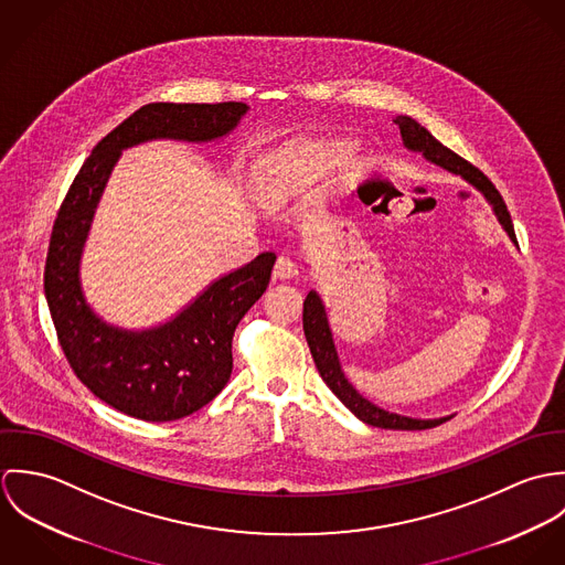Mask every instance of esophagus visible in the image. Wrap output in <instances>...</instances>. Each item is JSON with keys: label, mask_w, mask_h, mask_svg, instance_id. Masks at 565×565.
<instances>
[{"label": "esophagus", "mask_w": 565, "mask_h": 565, "mask_svg": "<svg viewBox=\"0 0 565 565\" xmlns=\"http://www.w3.org/2000/svg\"><path fill=\"white\" fill-rule=\"evenodd\" d=\"M298 276V265L289 258V256H278L276 265H274V278H280V280H287V278H294Z\"/></svg>", "instance_id": "esophagus-1"}]
</instances>
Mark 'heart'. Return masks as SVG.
Returning a JSON list of instances; mask_svg holds the SVG:
<instances>
[{
	"label": "heart",
	"mask_w": 565,
	"mask_h": 565,
	"mask_svg": "<svg viewBox=\"0 0 565 565\" xmlns=\"http://www.w3.org/2000/svg\"><path fill=\"white\" fill-rule=\"evenodd\" d=\"M334 148L316 143H291L256 167V193L263 202H278L296 191H300L320 169L323 162L334 157Z\"/></svg>",
	"instance_id": "b5f03b06"
}]
</instances>
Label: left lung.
<instances>
[{"instance_id": "obj_1", "label": "left lung", "mask_w": 565, "mask_h": 565, "mask_svg": "<svg viewBox=\"0 0 565 565\" xmlns=\"http://www.w3.org/2000/svg\"><path fill=\"white\" fill-rule=\"evenodd\" d=\"M401 128L404 146L411 152H422L426 161L435 162L439 167H444L450 173L461 175L463 180H468L470 184H475L484 195V200L493 206V213L498 217V222L502 224V228L507 231V235L511 239L513 237V224H511V215L500 198V193L495 191V186L491 184V180H487L483 171H479L475 164L461 159L459 154H455L452 150H448L446 146H441L424 126H419L415 119L398 115L394 119ZM302 323H305V337L309 341L313 361L318 365V372L323 379V383L330 387V392L345 404L361 422L376 426V428H390V430H424V428H433L439 426L444 422H448L452 415L448 417H437V419H417V417H406L398 413H390L374 403H370L367 398H363L345 379L337 350H334V341H332V332L328 326L326 318V309H323L322 298L318 296V291H309L307 300H305V311H302Z\"/></svg>"}]
</instances>
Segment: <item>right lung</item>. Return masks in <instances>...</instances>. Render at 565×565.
Returning a JSON list of instances; mask_svg holds the SVG:
<instances>
[{
  "label": "right lung",
  "mask_w": 565,
  "mask_h": 565,
  "mask_svg": "<svg viewBox=\"0 0 565 565\" xmlns=\"http://www.w3.org/2000/svg\"><path fill=\"white\" fill-rule=\"evenodd\" d=\"M247 104L141 106L90 152L56 215L45 260V298L63 352L82 383L102 403L146 422H173L211 403L233 372V334L269 285L274 252L211 282L173 320L126 330L106 323L86 305L81 256L97 202L121 150L173 139L209 143L237 128Z\"/></svg>",
  "instance_id": "1"
}]
</instances>
